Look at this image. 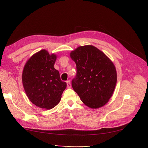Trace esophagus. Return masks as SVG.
I'll use <instances>...</instances> for the list:
<instances>
[{"mask_svg": "<svg viewBox=\"0 0 148 148\" xmlns=\"http://www.w3.org/2000/svg\"><path fill=\"white\" fill-rule=\"evenodd\" d=\"M66 83H67V87L68 88H71V84L70 83V81H66Z\"/></svg>", "mask_w": 148, "mask_h": 148, "instance_id": "34e87169", "label": "esophagus"}]
</instances>
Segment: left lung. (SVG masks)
Returning <instances> with one entry per match:
<instances>
[{"instance_id":"obj_1","label":"left lung","mask_w":148,"mask_h":148,"mask_svg":"<svg viewBox=\"0 0 148 148\" xmlns=\"http://www.w3.org/2000/svg\"><path fill=\"white\" fill-rule=\"evenodd\" d=\"M76 65L72 88L84 104L96 109L104 106L114 92L117 74L113 63L95 46L78 47L70 54Z\"/></svg>"}]
</instances>
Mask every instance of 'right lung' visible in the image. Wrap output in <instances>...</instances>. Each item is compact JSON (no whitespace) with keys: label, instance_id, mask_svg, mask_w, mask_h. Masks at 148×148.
I'll list each match as a JSON object with an SVG mask.
<instances>
[{"label":"right lung","instance_id":"right-lung-1","mask_svg":"<svg viewBox=\"0 0 148 148\" xmlns=\"http://www.w3.org/2000/svg\"><path fill=\"white\" fill-rule=\"evenodd\" d=\"M56 56L45 49L34 54L25 65L22 82L28 98L39 108L49 109L60 101L67 83L54 67Z\"/></svg>","mask_w":148,"mask_h":148}]
</instances>
